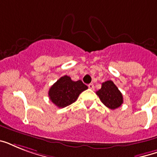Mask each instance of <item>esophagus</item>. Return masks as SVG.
I'll use <instances>...</instances> for the list:
<instances>
[{
	"mask_svg": "<svg viewBox=\"0 0 157 157\" xmlns=\"http://www.w3.org/2000/svg\"><path fill=\"white\" fill-rule=\"evenodd\" d=\"M88 87L90 89V90H94V84H92V83H90V84H89L88 85Z\"/></svg>",
	"mask_w": 157,
	"mask_h": 157,
	"instance_id": "esophagus-1",
	"label": "esophagus"
}]
</instances>
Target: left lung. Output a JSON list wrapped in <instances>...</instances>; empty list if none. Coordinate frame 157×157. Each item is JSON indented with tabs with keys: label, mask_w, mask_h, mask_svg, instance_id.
Wrapping results in <instances>:
<instances>
[{
	"label": "left lung",
	"mask_w": 157,
	"mask_h": 157,
	"mask_svg": "<svg viewBox=\"0 0 157 157\" xmlns=\"http://www.w3.org/2000/svg\"><path fill=\"white\" fill-rule=\"evenodd\" d=\"M101 102L110 109H116L123 103V96L113 81H107L102 83V87L96 92Z\"/></svg>",
	"instance_id": "obj_1"
}]
</instances>
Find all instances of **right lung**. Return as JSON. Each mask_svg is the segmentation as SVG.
I'll use <instances>...</instances> for the list:
<instances>
[{"instance_id":"add662e5","label":"right lung","mask_w":157,"mask_h":157,"mask_svg":"<svg viewBox=\"0 0 157 157\" xmlns=\"http://www.w3.org/2000/svg\"><path fill=\"white\" fill-rule=\"evenodd\" d=\"M87 89L81 80L74 81L70 76H63L50 87L49 97L58 107H65L76 102L80 94Z\"/></svg>"}]
</instances>
